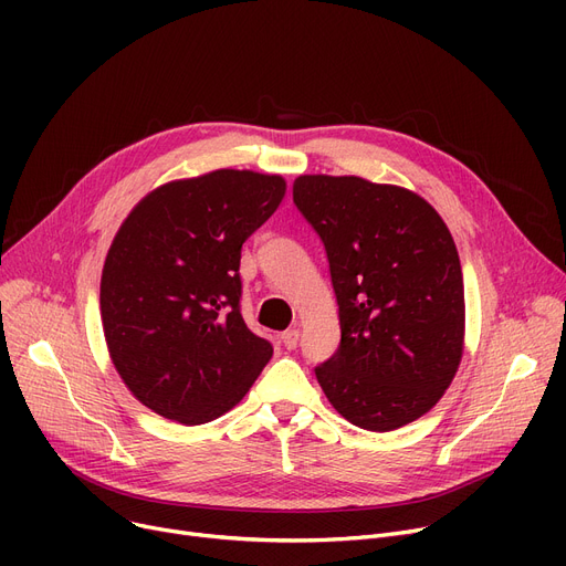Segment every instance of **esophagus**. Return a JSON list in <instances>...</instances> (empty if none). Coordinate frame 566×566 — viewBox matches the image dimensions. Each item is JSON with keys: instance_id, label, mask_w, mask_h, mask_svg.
Returning <instances> with one entry per match:
<instances>
[{"instance_id": "esophagus-1", "label": "esophagus", "mask_w": 566, "mask_h": 566, "mask_svg": "<svg viewBox=\"0 0 566 566\" xmlns=\"http://www.w3.org/2000/svg\"><path fill=\"white\" fill-rule=\"evenodd\" d=\"M280 339H282V344H284V348H289V350H293L295 346H298V342H301V331H284L282 335H280Z\"/></svg>"}]
</instances>
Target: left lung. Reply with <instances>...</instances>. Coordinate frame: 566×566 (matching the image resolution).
Wrapping results in <instances>:
<instances>
[{
    "mask_svg": "<svg viewBox=\"0 0 566 566\" xmlns=\"http://www.w3.org/2000/svg\"><path fill=\"white\" fill-rule=\"evenodd\" d=\"M293 203L323 241L339 305V348L314 369L325 397L367 431L422 418L463 353V273L448 224L415 192L360 176H298Z\"/></svg>",
    "mask_w": 566,
    "mask_h": 566,
    "instance_id": "obj_1",
    "label": "left lung"
}]
</instances>
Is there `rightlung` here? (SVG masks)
I'll use <instances>...</instances> for the list:
<instances>
[{"label": "right lung", "mask_w": 566, "mask_h": 566, "mask_svg": "<svg viewBox=\"0 0 566 566\" xmlns=\"http://www.w3.org/2000/svg\"><path fill=\"white\" fill-rule=\"evenodd\" d=\"M284 190L275 174L218 169L160 186L116 231L101 280L105 342L128 390L163 418H220L273 358L243 321L238 268Z\"/></svg>", "instance_id": "obj_1"}]
</instances>
